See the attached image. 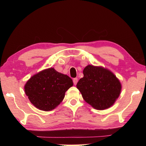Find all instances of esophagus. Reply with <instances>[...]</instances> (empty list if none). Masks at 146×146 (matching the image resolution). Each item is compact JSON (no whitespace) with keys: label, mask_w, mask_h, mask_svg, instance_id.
I'll return each mask as SVG.
<instances>
[{"label":"esophagus","mask_w":146,"mask_h":146,"mask_svg":"<svg viewBox=\"0 0 146 146\" xmlns=\"http://www.w3.org/2000/svg\"><path fill=\"white\" fill-rule=\"evenodd\" d=\"M73 84H74L76 85V84H77V82H78V78H73Z\"/></svg>","instance_id":"esophagus-1"}]
</instances>
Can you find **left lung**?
I'll return each mask as SVG.
<instances>
[{"instance_id": "obj_1", "label": "left lung", "mask_w": 146, "mask_h": 146, "mask_svg": "<svg viewBox=\"0 0 146 146\" xmlns=\"http://www.w3.org/2000/svg\"><path fill=\"white\" fill-rule=\"evenodd\" d=\"M84 77L76 84L86 102L98 110H104L114 104L122 90V84L115 74L102 66L88 65Z\"/></svg>"}]
</instances>
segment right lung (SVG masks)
<instances>
[{"mask_svg": "<svg viewBox=\"0 0 146 146\" xmlns=\"http://www.w3.org/2000/svg\"><path fill=\"white\" fill-rule=\"evenodd\" d=\"M73 85L70 76L50 68L32 76L24 86V91L35 107L49 111L60 104Z\"/></svg>", "mask_w": 146, "mask_h": 146, "instance_id": "obj_1", "label": "right lung"}]
</instances>
